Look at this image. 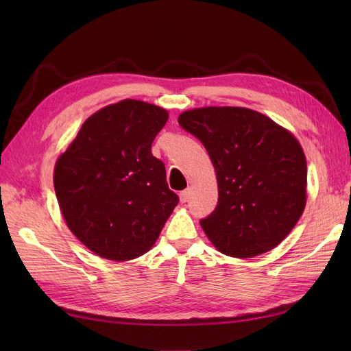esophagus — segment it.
<instances>
[{
    "mask_svg": "<svg viewBox=\"0 0 351 351\" xmlns=\"http://www.w3.org/2000/svg\"><path fill=\"white\" fill-rule=\"evenodd\" d=\"M189 199H190V190H183V192L180 193V200H182V204H186Z\"/></svg>",
    "mask_w": 351,
    "mask_h": 351,
    "instance_id": "obj_1",
    "label": "esophagus"
}]
</instances>
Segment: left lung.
I'll list each match as a JSON object with an SVG mask.
<instances>
[{
	"label": "left lung",
	"instance_id": "obj_1",
	"mask_svg": "<svg viewBox=\"0 0 351 351\" xmlns=\"http://www.w3.org/2000/svg\"><path fill=\"white\" fill-rule=\"evenodd\" d=\"M178 124L197 137L215 167L218 205L200 219L212 244L241 259L278 246L306 205L307 167L295 137L239 107L190 110Z\"/></svg>",
	"mask_w": 351,
	"mask_h": 351
}]
</instances>
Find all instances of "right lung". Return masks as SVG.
Here are the masks:
<instances>
[{"instance_id": "1", "label": "right lung", "mask_w": 351, "mask_h": 351, "mask_svg": "<svg viewBox=\"0 0 351 351\" xmlns=\"http://www.w3.org/2000/svg\"><path fill=\"white\" fill-rule=\"evenodd\" d=\"M168 120L152 104L124 99L83 123L56 164L54 187L69 228L111 261L149 250L178 204L151 146Z\"/></svg>"}]
</instances>
